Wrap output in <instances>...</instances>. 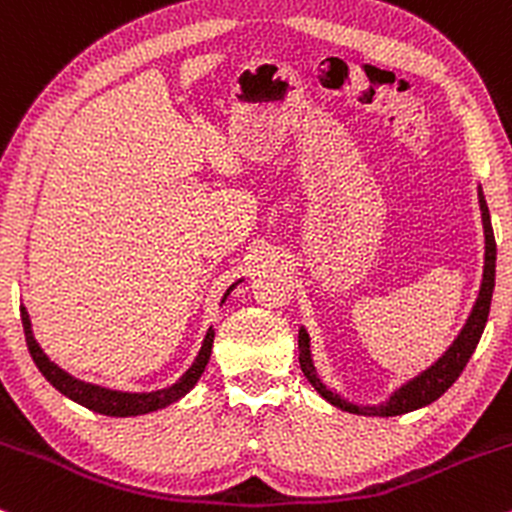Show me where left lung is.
<instances>
[{
	"label": "left lung",
	"mask_w": 512,
	"mask_h": 512,
	"mask_svg": "<svg viewBox=\"0 0 512 512\" xmlns=\"http://www.w3.org/2000/svg\"><path fill=\"white\" fill-rule=\"evenodd\" d=\"M479 195V209H481V223H484V274H481V286L477 293V301H474L472 310H469L467 320H464L460 334L452 339L448 349L440 354L431 366H426L421 373H416L414 378H409L407 383L387 395L385 402L380 404H356L344 395H339L337 390L327 387L322 383L320 373H317L315 361H313V346H310V334L305 327L298 330V361H301L303 375L308 378V383L315 387L317 395L325 397L332 407L349 411V414L358 416H399L409 414L421 407H428L431 402L443 395L448 387L460 378V373L467 366V361L472 358L474 349H477L481 334H484L486 320H489L491 310V296H493V284H496V240H493V228H491V214L486 207L484 192L481 185L477 187Z\"/></svg>",
	"instance_id": "8db88e82"
}]
</instances>
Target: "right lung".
I'll return each instance as SVG.
<instances>
[{
  "mask_svg": "<svg viewBox=\"0 0 512 512\" xmlns=\"http://www.w3.org/2000/svg\"><path fill=\"white\" fill-rule=\"evenodd\" d=\"M240 281H236L233 286H228L226 293H223L221 303H226V298L231 296V291L236 289ZM21 322H23V332H26L28 351H31L35 366H38L40 373L45 375V380H48L55 390H60L64 397L72 399V402L105 416H139V414H149V411L166 409L170 404H175L197 385L199 378H202L204 368H207L209 356H211V346H214V327H209L207 334H204L202 349H199V354L195 356V361H192V366L187 368L175 383L151 392H125V390H110V387H103L96 383H86V380L74 378L72 373H67V370L57 366L55 361H50V356L45 354L43 346H40L38 339L33 337L31 315H28L26 305H21Z\"/></svg>",
  "mask_w": 512,
  "mask_h": 512,
  "instance_id": "add662e5",
  "label": "right lung"
}]
</instances>
